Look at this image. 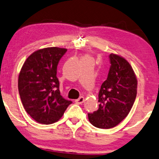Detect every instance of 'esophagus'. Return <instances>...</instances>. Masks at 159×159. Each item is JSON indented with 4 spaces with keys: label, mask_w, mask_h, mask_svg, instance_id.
I'll list each match as a JSON object with an SVG mask.
<instances>
[{
    "label": "esophagus",
    "mask_w": 159,
    "mask_h": 159,
    "mask_svg": "<svg viewBox=\"0 0 159 159\" xmlns=\"http://www.w3.org/2000/svg\"><path fill=\"white\" fill-rule=\"evenodd\" d=\"M84 101H85V98H84L83 97H80V98L76 99V100H75V102L78 104H82Z\"/></svg>",
    "instance_id": "obj_1"
}]
</instances>
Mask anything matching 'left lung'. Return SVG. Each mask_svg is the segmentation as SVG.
I'll return each instance as SVG.
<instances>
[{"label": "left lung", "instance_id": "obj_1", "mask_svg": "<svg viewBox=\"0 0 159 159\" xmlns=\"http://www.w3.org/2000/svg\"><path fill=\"white\" fill-rule=\"evenodd\" d=\"M109 59L107 79L99 91V108L88 115L91 124L100 129L120 124L129 113L137 95V78L129 63L114 53L110 54Z\"/></svg>", "mask_w": 159, "mask_h": 159}]
</instances>
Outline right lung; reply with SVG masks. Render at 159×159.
Instances as JSON below:
<instances>
[{
    "instance_id": "1",
    "label": "right lung",
    "mask_w": 159,
    "mask_h": 159,
    "mask_svg": "<svg viewBox=\"0 0 159 159\" xmlns=\"http://www.w3.org/2000/svg\"><path fill=\"white\" fill-rule=\"evenodd\" d=\"M67 49L57 47L35 51L24 61L18 76V91L24 109L36 122L51 124L72 103L60 94L57 65Z\"/></svg>"
}]
</instances>
